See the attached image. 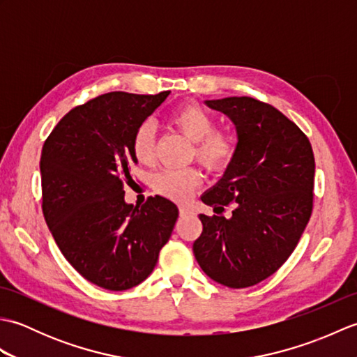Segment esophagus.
Listing matches in <instances>:
<instances>
[{
  "mask_svg": "<svg viewBox=\"0 0 357 357\" xmlns=\"http://www.w3.org/2000/svg\"><path fill=\"white\" fill-rule=\"evenodd\" d=\"M192 213V208H188L187 206H179V215L181 216H187Z\"/></svg>",
  "mask_w": 357,
  "mask_h": 357,
  "instance_id": "1",
  "label": "esophagus"
}]
</instances>
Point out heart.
Segmentation results:
<instances>
[{"instance_id":"b5f03b06","label":"heart","mask_w":357,"mask_h":357,"mask_svg":"<svg viewBox=\"0 0 357 357\" xmlns=\"http://www.w3.org/2000/svg\"><path fill=\"white\" fill-rule=\"evenodd\" d=\"M172 124L188 141L195 142V156L208 170H222L230 164L234 155V144L224 132L215 130V119L199 104L188 102L173 112ZM132 151L136 161L150 165L155 161V128L150 123H142L135 132ZM201 184V174L195 169L165 170L153 181L155 190L164 198L185 201Z\"/></svg>"}]
</instances>
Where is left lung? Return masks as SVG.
Instances as JSON below:
<instances>
[{
  "instance_id": "left-lung-1",
  "label": "left lung",
  "mask_w": 357,
  "mask_h": 357,
  "mask_svg": "<svg viewBox=\"0 0 357 357\" xmlns=\"http://www.w3.org/2000/svg\"><path fill=\"white\" fill-rule=\"evenodd\" d=\"M236 127L238 142L218 183L202 195L231 218L201 215L193 253L202 271L230 288L259 284L282 265L313 210L314 156L307 136L270 104L248 96L206 101Z\"/></svg>"
}]
</instances>
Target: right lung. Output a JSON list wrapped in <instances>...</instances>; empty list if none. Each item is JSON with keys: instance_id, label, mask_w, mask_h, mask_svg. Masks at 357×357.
Here are the masks:
<instances>
[{"instance_id": "add662e5", "label": "right lung", "mask_w": 357, "mask_h": 357, "mask_svg": "<svg viewBox=\"0 0 357 357\" xmlns=\"http://www.w3.org/2000/svg\"><path fill=\"white\" fill-rule=\"evenodd\" d=\"M169 95H101L67 113L44 142L45 222L72 267L105 290L146 280L178 219V207L162 196L141 207L124 199L138 164L135 132Z\"/></svg>"}]
</instances>
